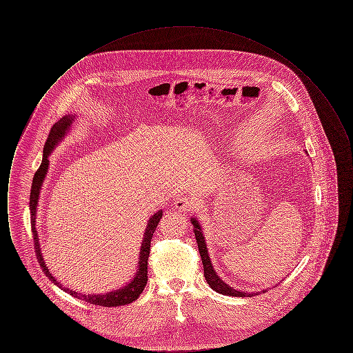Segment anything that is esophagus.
<instances>
[{
	"label": "esophagus",
	"mask_w": 353,
	"mask_h": 353,
	"mask_svg": "<svg viewBox=\"0 0 353 353\" xmlns=\"http://www.w3.org/2000/svg\"><path fill=\"white\" fill-rule=\"evenodd\" d=\"M174 205H176V208H177L180 212H189V210H192V209L196 208L197 201H196L193 197L183 196V197H180V199H177V200L174 201Z\"/></svg>",
	"instance_id": "1"
}]
</instances>
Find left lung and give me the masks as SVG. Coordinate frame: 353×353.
Segmentation results:
<instances>
[{"mask_svg": "<svg viewBox=\"0 0 353 353\" xmlns=\"http://www.w3.org/2000/svg\"><path fill=\"white\" fill-rule=\"evenodd\" d=\"M192 223L194 226V235H196V239H197V245H199V252L201 255L202 265H203V276L208 282V285H210L214 291H217L219 294L222 295H229V296H241V298H245V296H252V295H258L255 292L252 294H248V292H241L238 290H235L233 287H229L225 282H222L219 279L217 272L213 269L212 266V262H210V258L208 255V250H206V243H205V238L201 232V226L199 223L197 219H192ZM266 292V290H265Z\"/></svg>", "mask_w": 353, "mask_h": 353, "instance_id": "1", "label": "left lung"}]
</instances>
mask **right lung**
<instances>
[{"instance_id":"right-lung-1","label":"right lung","mask_w":353,"mask_h":353,"mask_svg":"<svg viewBox=\"0 0 353 353\" xmlns=\"http://www.w3.org/2000/svg\"><path fill=\"white\" fill-rule=\"evenodd\" d=\"M74 118L72 117H65L61 119L59 121H57L52 127H51L50 134L49 137L45 143L43 147V157H42V163L39 165L38 170L35 172L33 177V183H32V190H30V223H32V232H33L34 239V249H35V256L38 259L39 266L42 268V271L46 274V276L50 279L54 285H58L59 288L68 291L70 295H72L74 298H78L81 301L90 303V304H97V305H103V307H118V305H124V304H130V303L136 301L140 294L143 292L144 287L147 285V281H148V256H150V252H151V241L153 233L160 222V219L163 217V212H157L156 214L152 216V219L148 221L145 233H144V241L141 243V249H140V261H139V270L134 275V281L130 285L104 294V295H84L81 292L68 290L66 287L61 285V283L51 275L49 270L46 268L42 254L39 250V243H38V234L35 230V212H37V203H38V199H39V190H41V185L43 183V179L46 176V172L49 168V156H50L51 151L55 148V145L62 140V137L68 134L71 123H72Z\"/></svg>"}]
</instances>
